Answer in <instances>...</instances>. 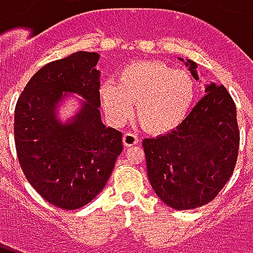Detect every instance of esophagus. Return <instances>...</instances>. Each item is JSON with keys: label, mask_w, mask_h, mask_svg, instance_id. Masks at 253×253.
I'll use <instances>...</instances> for the list:
<instances>
[{"label": "esophagus", "mask_w": 253, "mask_h": 253, "mask_svg": "<svg viewBox=\"0 0 253 253\" xmlns=\"http://www.w3.org/2000/svg\"><path fill=\"white\" fill-rule=\"evenodd\" d=\"M123 143H125V146H132V145H137L138 143V137L135 134H132V132H126L125 135H123Z\"/></svg>", "instance_id": "34e87169"}]
</instances>
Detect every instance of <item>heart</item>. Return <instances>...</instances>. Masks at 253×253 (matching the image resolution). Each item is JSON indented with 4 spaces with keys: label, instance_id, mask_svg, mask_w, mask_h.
I'll return each mask as SVG.
<instances>
[{
    "label": "heart",
    "instance_id": "heart-1",
    "mask_svg": "<svg viewBox=\"0 0 253 253\" xmlns=\"http://www.w3.org/2000/svg\"><path fill=\"white\" fill-rule=\"evenodd\" d=\"M194 97L195 83L188 73L153 61L130 63L121 70L118 84L100 85V99L112 123L128 121L137 104L138 121L152 134H165L179 126Z\"/></svg>",
    "mask_w": 253,
    "mask_h": 253
}]
</instances>
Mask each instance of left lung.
Returning <instances> with one entry per match:
<instances>
[{
  "label": "left lung",
  "instance_id": "1",
  "mask_svg": "<svg viewBox=\"0 0 253 253\" xmlns=\"http://www.w3.org/2000/svg\"><path fill=\"white\" fill-rule=\"evenodd\" d=\"M184 62L195 80L198 65ZM206 94L176 130L143 139L150 186L176 210L211 202L233 173L240 134L236 105L225 86L210 83Z\"/></svg>",
  "mask_w": 253,
  "mask_h": 253
}]
</instances>
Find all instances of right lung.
I'll return each instance as SVG.
<instances>
[{"instance_id":"add662e5","label":"right lung","mask_w":253,"mask_h":253,"mask_svg":"<svg viewBox=\"0 0 253 253\" xmlns=\"http://www.w3.org/2000/svg\"><path fill=\"white\" fill-rule=\"evenodd\" d=\"M99 59L96 52L77 51L47 63L27 84L14 110L21 169L42 198L63 210L88 205L123 150L122 132L101 121ZM73 97L78 108L62 120L60 110Z\"/></svg>"}]
</instances>
